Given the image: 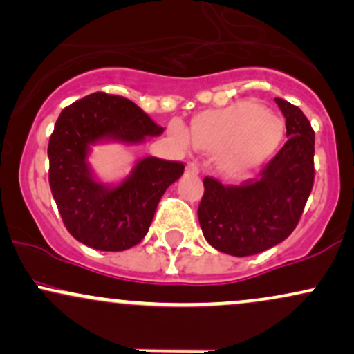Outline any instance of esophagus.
Returning a JSON list of instances; mask_svg holds the SVG:
<instances>
[{
    "label": "esophagus",
    "mask_w": 354,
    "mask_h": 354,
    "mask_svg": "<svg viewBox=\"0 0 354 354\" xmlns=\"http://www.w3.org/2000/svg\"><path fill=\"white\" fill-rule=\"evenodd\" d=\"M186 173H189V174H198V173H200V168H198L196 163H193V161H191V163L186 165Z\"/></svg>",
    "instance_id": "esophagus-1"
}]
</instances>
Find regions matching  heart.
Returning <instances> with one entry per match:
<instances>
[{"instance_id": "heart-1", "label": "heart", "mask_w": 354, "mask_h": 354, "mask_svg": "<svg viewBox=\"0 0 354 354\" xmlns=\"http://www.w3.org/2000/svg\"><path fill=\"white\" fill-rule=\"evenodd\" d=\"M169 135L183 146L216 151L218 171L228 178H243L273 160L284 140V123L256 101H238L194 118L191 135L174 121Z\"/></svg>"}]
</instances>
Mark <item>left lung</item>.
Returning a JSON list of instances; mask_svg holds the SVG:
<instances>
[{"instance_id":"obj_1","label":"left lung","mask_w":354,"mask_h":354,"mask_svg":"<svg viewBox=\"0 0 354 354\" xmlns=\"http://www.w3.org/2000/svg\"><path fill=\"white\" fill-rule=\"evenodd\" d=\"M286 120V145L259 178L221 185L205 178L198 208L203 236L221 253H263L293 233L315 180V131L298 106L274 98Z\"/></svg>"}]
</instances>
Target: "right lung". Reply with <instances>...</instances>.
<instances>
[{
	"label": "right lung",
	"instance_id": "1",
	"mask_svg": "<svg viewBox=\"0 0 354 354\" xmlns=\"http://www.w3.org/2000/svg\"><path fill=\"white\" fill-rule=\"evenodd\" d=\"M163 131L133 101L106 93L61 111L48 145L50 186L73 238L100 251H124L146 236L158 203L185 165L146 156L123 180L104 183L89 156L98 145H141Z\"/></svg>",
	"mask_w": 354,
	"mask_h": 354
}]
</instances>
